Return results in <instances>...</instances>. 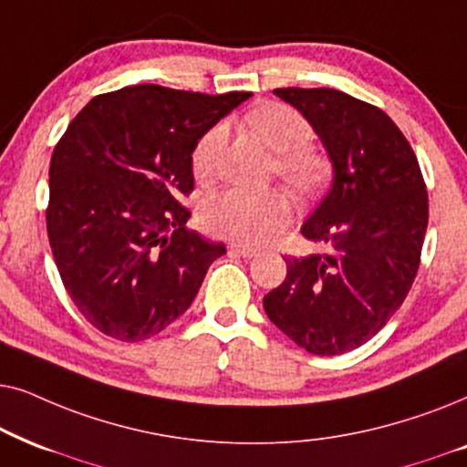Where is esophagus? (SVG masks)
I'll return each mask as SVG.
<instances>
[{
  "instance_id": "34e87169",
  "label": "esophagus",
  "mask_w": 467,
  "mask_h": 467,
  "mask_svg": "<svg viewBox=\"0 0 467 467\" xmlns=\"http://www.w3.org/2000/svg\"><path fill=\"white\" fill-rule=\"evenodd\" d=\"M230 252L239 254V256H244V258H254V256H256V254H258L256 247L241 245V244H233V245H230Z\"/></svg>"
}]
</instances>
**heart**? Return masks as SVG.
Segmentation results:
<instances>
[{
  "label": "heart",
  "mask_w": 467,
  "mask_h": 467,
  "mask_svg": "<svg viewBox=\"0 0 467 467\" xmlns=\"http://www.w3.org/2000/svg\"><path fill=\"white\" fill-rule=\"evenodd\" d=\"M260 139L277 151L275 169L279 175L298 190H312L327 172V160L309 147L314 130L298 110L285 104L271 102L247 117ZM226 139V126L215 123L201 136L192 151V169L196 177L213 175L220 151ZM202 226L217 237H226L239 244L256 245L269 241L288 226L292 204L282 190H247L230 188L207 198L201 209Z\"/></svg>",
  "instance_id": "heart-1"
}]
</instances>
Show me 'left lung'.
<instances>
[{"label": "left lung", "mask_w": 467, "mask_h": 467, "mask_svg": "<svg viewBox=\"0 0 467 467\" xmlns=\"http://www.w3.org/2000/svg\"><path fill=\"white\" fill-rule=\"evenodd\" d=\"M312 123L333 183L303 237L325 254L284 258L288 273L265 296L269 320L318 357L350 352L387 325L412 288L429 220L419 160L378 107L337 89L273 91Z\"/></svg>", "instance_id": "left-lung-1"}]
</instances>
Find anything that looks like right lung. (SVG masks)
<instances>
[{"mask_svg": "<svg viewBox=\"0 0 467 467\" xmlns=\"http://www.w3.org/2000/svg\"><path fill=\"white\" fill-rule=\"evenodd\" d=\"M134 85L96 96L55 145L47 230L67 295L99 333L142 341L192 306L226 254L185 228L201 136L250 98Z\"/></svg>", "mask_w": 467, "mask_h": 467, "instance_id": "obj_1", "label": "right lung"}]
</instances>
